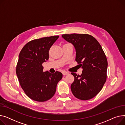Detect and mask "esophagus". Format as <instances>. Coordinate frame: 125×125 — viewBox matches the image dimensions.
<instances>
[{
  "mask_svg": "<svg viewBox=\"0 0 125 125\" xmlns=\"http://www.w3.org/2000/svg\"><path fill=\"white\" fill-rule=\"evenodd\" d=\"M62 74H63V76L68 75V74H69V72H66V71H63V72H62Z\"/></svg>",
  "mask_w": 125,
  "mask_h": 125,
  "instance_id": "34e87169",
  "label": "esophagus"
}]
</instances>
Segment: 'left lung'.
Segmentation results:
<instances>
[{
	"mask_svg": "<svg viewBox=\"0 0 125 125\" xmlns=\"http://www.w3.org/2000/svg\"><path fill=\"white\" fill-rule=\"evenodd\" d=\"M62 37L72 44L76 50L75 60L83 69L82 74H71L75 78L71 91L81 100H89L100 91L106 80L107 61L99 42L88 34H63Z\"/></svg>",
	"mask_w": 125,
	"mask_h": 125,
	"instance_id": "left-lung-1",
	"label": "left lung"
}]
</instances>
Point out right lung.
<instances>
[{
	"label": "right lung",
	"instance_id": "right-lung-1",
	"mask_svg": "<svg viewBox=\"0 0 125 125\" xmlns=\"http://www.w3.org/2000/svg\"><path fill=\"white\" fill-rule=\"evenodd\" d=\"M59 36L31 41L22 48L19 56L16 74L22 89L31 99L45 101L54 95L62 74L56 71L44 72L42 63L48 61V51Z\"/></svg>",
	"mask_w": 125,
	"mask_h": 125
}]
</instances>
